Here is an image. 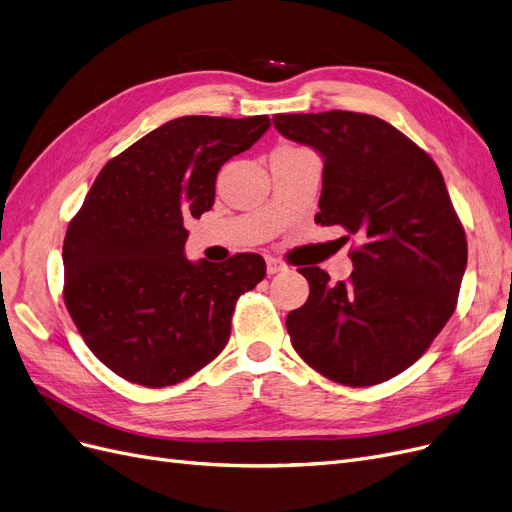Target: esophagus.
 <instances>
[{
	"mask_svg": "<svg viewBox=\"0 0 512 512\" xmlns=\"http://www.w3.org/2000/svg\"><path fill=\"white\" fill-rule=\"evenodd\" d=\"M282 271H286L284 262H282L280 258L269 256V258H267V273H269V275H275V273H282Z\"/></svg>",
	"mask_w": 512,
	"mask_h": 512,
	"instance_id": "1",
	"label": "esophagus"
}]
</instances>
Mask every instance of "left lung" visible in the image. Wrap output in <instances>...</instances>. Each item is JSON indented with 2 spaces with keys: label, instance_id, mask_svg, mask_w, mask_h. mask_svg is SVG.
<instances>
[{
  "label": "left lung",
  "instance_id": "1",
  "mask_svg": "<svg viewBox=\"0 0 512 512\" xmlns=\"http://www.w3.org/2000/svg\"><path fill=\"white\" fill-rule=\"evenodd\" d=\"M273 126L324 158L316 222L363 239L350 250L354 271L346 282L331 284L320 267L299 269L309 297L286 318L290 342L333 382L389 380L444 329L466 271V230L440 168L374 115H275Z\"/></svg>",
  "mask_w": 512,
  "mask_h": 512
}]
</instances>
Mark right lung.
Returning a JSON list of instances; mask_svg holds the SVG:
<instances>
[{
  "label": "right lung",
  "instance_id": "add662e5",
  "mask_svg": "<svg viewBox=\"0 0 512 512\" xmlns=\"http://www.w3.org/2000/svg\"><path fill=\"white\" fill-rule=\"evenodd\" d=\"M267 115H188L100 170L64 239V301L87 348L123 380L162 389L196 374L230 337L262 256L190 262L185 220L213 207L224 162L267 132Z\"/></svg>",
  "mask_w": 512,
  "mask_h": 512
}]
</instances>
